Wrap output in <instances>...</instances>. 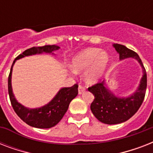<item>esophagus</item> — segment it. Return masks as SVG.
Returning <instances> with one entry per match:
<instances>
[{
  "mask_svg": "<svg viewBox=\"0 0 153 153\" xmlns=\"http://www.w3.org/2000/svg\"><path fill=\"white\" fill-rule=\"evenodd\" d=\"M85 90H86V88H85V86H83L82 85H79V94H82L85 91Z\"/></svg>",
  "mask_w": 153,
  "mask_h": 153,
  "instance_id": "obj_1",
  "label": "esophagus"
}]
</instances>
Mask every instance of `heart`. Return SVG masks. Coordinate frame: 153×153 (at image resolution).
I'll list each match as a JSON object with an SVG mask.
<instances>
[{"mask_svg": "<svg viewBox=\"0 0 153 153\" xmlns=\"http://www.w3.org/2000/svg\"><path fill=\"white\" fill-rule=\"evenodd\" d=\"M109 56L98 48H87L76 55L72 59V67L75 72L86 71V82L93 83L103 74L109 63Z\"/></svg>", "mask_w": 153, "mask_h": 153, "instance_id": "b5f03b06", "label": "heart"}]
</instances>
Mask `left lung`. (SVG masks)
<instances>
[{"label":"left lung","mask_w":153,"mask_h":153,"mask_svg":"<svg viewBox=\"0 0 153 153\" xmlns=\"http://www.w3.org/2000/svg\"><path fill=\"white\" fill-rule=\"evenodd\" d=\"M114 48L119 53L120 59L133 58L139 62L143 69V77L138 89L127 98H117L105 86V82L89 87L88 91L94 95L91 109L98 121L107 125L122 123L132 117L142 104L147 88V74L139 55L121 44H114Z\"/></svg>","instance_id":"obj_1"}]
</instances>
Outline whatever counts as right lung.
Wrapping results in <instances>:
<instances>
[{
  "mask_svg": "<svg viewBox=\"0 0 153 153\" xmlns=\"http://www.w3.org/2000/svg\"><path fill=\"white\" fill-rule=\"evenodd\" d=\"M59 47L56 45H45L43 47H33L25 50L13 61L10 73L8 79V89L11 104L14 111L17 114L22 121H24L28 126L39 128H49L56 126L64 116L68 109L70 102H71L78 95V84H74L71 87H64L60 89L59 91L55 95L48 104L36 109H28L19 103L14 97L12 90V71L13 67L16 60L21 59L28 55L41 54V53H52V51H57ZM53 54V53H52Z\"/></svg>",
  "mask_w": 153,
  "mask_h": 153,
  "instance_id": "obj_1",
  "label": "right lung"
}]
</instances>
